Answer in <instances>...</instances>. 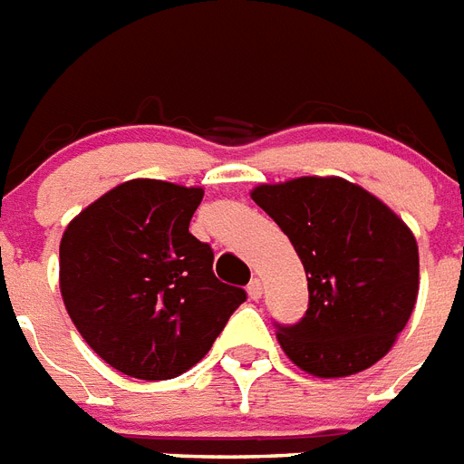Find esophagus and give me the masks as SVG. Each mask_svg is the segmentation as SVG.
<instances>
[{
	"instance_id": "esophagus-1",
	"label": "esophagus",
	"mask_w": 464,
	"mask_h": 464,
	"mask_svg": "<svg viewBox=\"0 0 464 464\" xmlns=\"http://www.w3.org/2000/svg\"><path fill=\"white\" fill-rule=\"evenodd\" d=\"M246 292H249L251 299H261V295H263V283H261V280H258V277H254V280H251V283H249V287H246Z\"/></svg>"
}]
</instances>
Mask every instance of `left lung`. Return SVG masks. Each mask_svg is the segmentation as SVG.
Returning <instances> with one entry per match:
<instances>
[{"label": "left lung", "mask_w": 464, "mask_h": 464, "mask_svg": "<svg viewBox=\"0 0 464 464\" xmlns=\"http://www.w3.org/2000/svg\"><path fill=\"white\" fill-rule=\"evenodd\" d=\"M290 237L309 280V309L276 324L299 369L340 379L391 350L412 316L420 251L407 225L376 196L340 177H299L251 194Z\"/></svg>", "instance_id": "left-lung-1"}]
</instances>
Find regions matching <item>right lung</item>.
Listing matches in <instances>:
<instances>
[{
  "label": "right lung",
  "instance_id": "right-lung-1",
  "mask_svg": "<svg viewBox=\"0 0 464 464\" xmlns=\"http://www.w3.org/2000/svg\"><path fill=\"white\" fill-rule=\"evenodd\" d=\"M201 188L124 181L73 218L59 244L64 306L117 372L168 381L198 364L246 292L220 283L188 232Z\"/></svg>",
  "mask_w": 464,
  "mask_h": 464
}]
</instances>
